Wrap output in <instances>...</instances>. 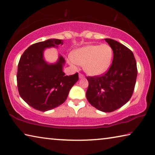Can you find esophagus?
<instances>
[{
	"mask_svg": "<svg viewBox=\"0 0 155 155\" xmlns=\"http://www.w3.org/2000/svg\"><path fill=\"white\" fill-rule=\"evenodd\" d=\"M78 77H79V78H83L85 77H84V75L83 74L79 73V74H78Z\"/></svg>",
	"mask_w": 155,
	"mask_h": 155,
	"instance_id": "obj_1",
	"label": "esophagus"
}]
</instances>
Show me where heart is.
Wrapping results in <instances>:
<instances>
[{"label": "heart", "mask_w": 155, "mask_h": 155, "mask_svg": "<svg viewBox=\"0 0 155 155\" xmlns=\"http://www.w3.org/2000/svg\"><path fill=\"white\" fill-rule=\"evenodd\" d=\"M113 51L108 44L90 45L78 49L72 54L70 63L83 65L87 74L97 76L104 73L111 64Z\"/></svg>", "instance_id": "obj_1"}]
</instances>
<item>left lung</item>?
I'll return each instance as SVG.
<instances>
[{"mask_svg": "<svg viewBox=\"0 0 155 155\" xmlns=\"http://www.w3.org/2000/svg\"><path fill=\"white\" fill-rule=\"evenodd\" d=\"M113 51L112 65L106 73L87 77L89 83L86 97L100 111L111 112L130 99L137 77V62L132 51L110 38H105Z\"/></svg>", "mask_w": 155, "mask_h": 155, "instance_id": "left-lung-1", "label": "left lung"}]
</instances>
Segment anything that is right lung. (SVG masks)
<instances>
[{
  "label": "right lung",
  "instance_id": "right-lung-1",
  "mask_svg": "<svg viewBox=\"0 0 155 155\" xmlns=\"http://www.w3.org/2000/svg\"><path fill=\"white\" fill-rule=\"evenodd\" d=\"M63 45V41L51 38L31 45L22 54L18 65L17 86L19 94L33 108L45 112L63 104L69 92L78 80V74L65 76V59L48 64L43 58L44 49Z\"/></svg>",
  "mask_w": 155,
  "mask_h": 155
}]
</instances>
